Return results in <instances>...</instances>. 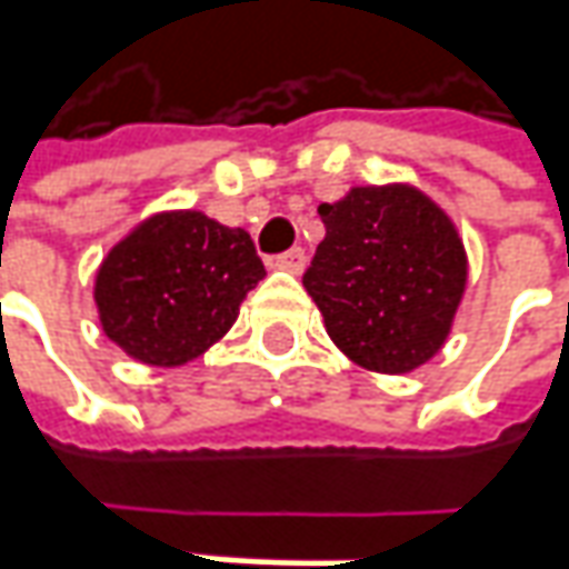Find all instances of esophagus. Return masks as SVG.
Instances as JSON below:
<instances>
[{
	"label": "esophagus",
	"instance_id": "1",
	"mask_svg": "<svg viewBox=\"0 0 569 569\" xmlns=\"http://www.w3.org/2000/svg\"><path fill=\"white\" fill-rule=\"evenodd\" d=\"M277 270H286V273H302L305 270V251L302 248H289L286 254H280L277 261H273Z\"/></svg>",
	"mask_w": 569,
	"mask_h": 569
}]
</instances>
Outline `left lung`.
<instances>
[{
  "instance_id": "8db88e82",
  "label": "left lung",
  "mask_w": 569,
  "mask_h": 569,
  "mask_svg": "<svg viewBox=\"0 0 569 569\" xmlns=\"http://www.w3.org/2000/svg\"><path fill=\"white\" fill-rule=\"evenodd\" d=\"M323 242L302 283L337 349L381 375L441 352L466 289L453 220L412 186H359L318 207Z\"/></svg>"
}]
</instances>
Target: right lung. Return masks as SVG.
Segmentation results:
<instances>
[{"label":"right lung","mask_w":569,"mask_h":569,"mask_svg":"<svg viewBox=\"0 0 569 569\" xmlns=\"http://www.w3.org/2000/svg\"><path fill=\"white\" fill-rule=\"evenodd\" d=\"M264 280L246 229L201 210H163L109 248L93 302L112 343L134 362L176 368L204 356Z\"/></svg>","instance_id":"obj_1"}]
</instances>
